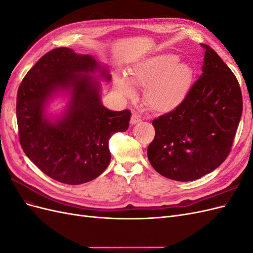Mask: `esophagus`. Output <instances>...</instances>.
Returning <instances> with one entry per match:
<instances>
[{
  "mask_svg": "<svg viewBox=\"0 0 253 253\" xmlns=\"http://www.w3.org/2000/svg\"><path fill=\"white\" fill-rule=\"evenodd\" d=\"M140 121H141V117L139 116L138 114H133L132 115V117H131V125L132 126L138 124V122H140Z\"/></svg>",
  "mask_w": 253,
  "mask_h": 253,
  "instance_id": "obj_1",
  "label": "esophagus"
}]
</instances>
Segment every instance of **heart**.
I'll list each match as a JSON object with an SVG mask.
<instances>
[{
    "instance_id": "heart-1",
    "label": "heart",
    "mask_w": 253,
    "mask_h": 253,
    "mask_svg": "<svg viewBox=\"0 0 253 253\" xmlns=\"http://www.w3.org/2000/svg\"><path fill=\"white\" fill-rule=\"evenodd\" d=\"M194 71L172 53H163L136 63L127 77L118 75L114 87L125 98L135 95L134 85L144 88L143 99L156 113H169L185 101L192 87Z\"/></svg>"
}]
</instances>
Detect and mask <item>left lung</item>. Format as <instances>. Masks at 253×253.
Wrapping results in <instances>:
<instances>
[{"label":"left lung","mask_w":253,"mask_h":253,"mask_svg":"<svg viewBox=\"0 0 253 253\" xmlns=\"http://www.w3.org/2000/svg\"><path fill=\"white\" fill-rule=\"evenodd\" d=\"M202 46L203 74L185 101L152 122L155 138L148 147L149 162L177 181L201 178L225 162L243 112L235 76L210 46Z\"/></svg>","instance_id":"8db88e82"}]
</instances>
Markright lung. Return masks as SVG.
<instances>
[{"label": "right lung", "mask_w": 253, "mask_h": 253, "mask_svg": "<svg viewBox=\"0 0 253 253\" xmlns=\"http://www.w3.org/2000/svg\"><path fill=\"white\" fill-rule=\"evenodd\" d=\"M109 68L90 55L55 48L23 79L17 95L19 138L26 156L57 181L80 185L97 178L111 162L109 139L128 127L131 112L102 104L101 83ZM57 96L67 105L57 117L48 106Z\"/></svg>", "instance_id": "obj_1"}]
</instances>
